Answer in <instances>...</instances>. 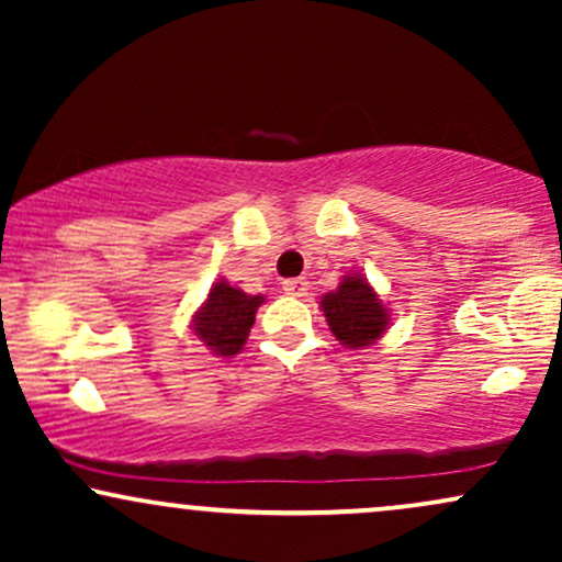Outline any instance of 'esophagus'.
<instances>
[{
	"mask_svg": "<svg viewBox=\"0 0 562 562\" xmlns=\"http://www.w3.org/2000/svg\"><path fill=\"white\" fill-rule=\"evenodd\" d=\"M282 290H285V295H290V299H303L308 293V282L303 277H293V280L282 282Z\"/></svg>",
	"mask_w": 562,
	"mask_h": 562,
	"instance_id": "obj_1",
	"label": "esophagus"
}]
</instances>
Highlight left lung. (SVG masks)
Wrapping results in <instances>:
<instances>
[{"label": "left lung", "mask_w": 562, "mask_h": 562, "mask_svg": "<svg viewBox=\"0 0 562 562\" xmlns=\"http://www.w3.org/2000/svg\"><path fill=\"white\" fill-rule=\"evenodd\" d=\"M322 312L346 348H364L389 330V308L362 274H344L333 293L322 295Z\"/></svg>", "instance_id": "left-lung-1"}]
</instances>
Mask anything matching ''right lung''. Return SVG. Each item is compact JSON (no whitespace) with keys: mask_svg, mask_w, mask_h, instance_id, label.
<instances>
[{"mask_svg":"<svg viewBox=\"0 0 562 562\" xmlns=\"http://www.w3.org/2000/svg\"><path fill=\"white\" fill-rule=\"evenodd\" d=\"M261 303L263 295H248L240 288H232L227 280H218L192 317V330L211 353L229 359L243 351Z\"/></svg>","mask_w":562,"mask_h":562,"instance_id":"right-lung-1","label":"right lung"}]
</instances>
